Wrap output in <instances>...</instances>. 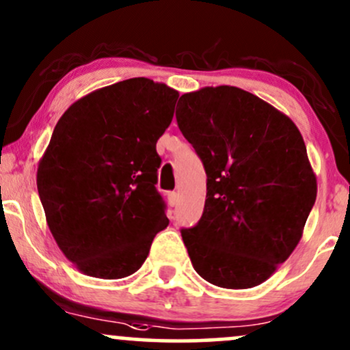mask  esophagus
<instances>
[{"label":"esophagus","mask_w":350,"mask_h":350,"mask_svg":"<svg viewBox=\"0 0 350 350\" xmlns=\"http://www.w3.org/2000/svg\"><path fill=\"white\" fill-rule=\"evenodd\" d=\"M167 200H170V206L174 207L179 200V194L178 192H170V194H167Z\"/></svg>","instance_id":"34e87169"}]
</instances>
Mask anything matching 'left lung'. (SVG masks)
Here are the masks:
<instances>
[{
	"label": "left lung",
	"mask_w": 350,
	"mask_h": 350,
	"mask_svg": "<svg viewBox=\"0 0 350 350\" xmlns=\"http://www.w3.org/2000/svg\"><path fill=\"white\" fill-rule=\"evenodd\" d=\"M178 107L179 130L207 174L202 217L180 230L192 267L215 286H258L299 243L314 206L303 136L286 115L239 87H204Z\"/></svg>",
	"instance_id": "8db88e82"
}]
</instances>
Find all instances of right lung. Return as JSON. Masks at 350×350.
<instances>
[{
    "label": "right lung",
    "mask_w": 350,
    "mask_h": 350,
    "mask_svg": "<svg viewBox=\"0 0 350 350\" xmlns=\"http://www.w3.org/2000/svg\"><path fill=\"white\" fill-rule=\"evenodd\" d=\"M178 97L166 83L128 79L72 103L55 124L38 191L52 237L83 275H133L170 224L154 187L156 143Z\"/></svg>",
    "instance_id": "right-lung-1"
}]
</instances>
